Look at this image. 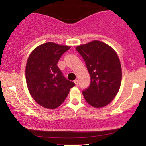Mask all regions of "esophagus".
<instances>
[{
  "mask_svg": "<svg viewBox=\"0 0 146 146\" xmlns=\"http://www.w3.org/2000/svg\"><path fill=\"white\" fill-rule=\"evenodd\" d=\"M74 82L75 83V84L76 86H78V80H75L74 81Z\"/></svg>",
  "mask_w": 146,
  "mask_h": 146,
  "instance_id": "esophagus-1",
  "label": "esophagus"
}]
</instances>
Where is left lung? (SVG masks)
Instances as JSON below:
<instances>
[{
    "mask_svg": "<svg viewBox=\"0 0 146 146\" xmlns=\"http://www.w3.org/2000/svg\"><path fill=\"white\" fill-rule=\"evenodd\" d=\"M76 50L84 60L90 75V84L84 90L86 101L94 108L110 104L120 88L121 67L114 50L98 40L78 46Z\"/></svg>",
    "mask_w": 146,
    "mask_h": 146,
    "instance_id": "1",
    "label": "left lung"
}]
</instances>
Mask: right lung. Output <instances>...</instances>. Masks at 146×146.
<instances>
[{
    "label": "right lung",
    "mask_w": 146,
    "mask_h": 146,
    "mask_svg": "<svg viewBox=\"0 0 146 146\" xmlns=\"http://www.w3.org/2000/svg\"><path fill=\"white\" fill-rule=\"evenodd\" d=\"M68 46L47 42L36 48L26 66V81L31 96L42 106L55 109L63 103L75 86L64 76L57 64Z\"/></svg>",
    "instance_id": "add662e5"
}]
</instances>
